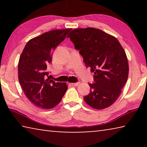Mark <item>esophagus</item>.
Wrapping results in <instances>:
<instances>
[{"label":"esophagus","instance_id":"obj_1","mask_svg":"<svg viewBox=\"0 0 147 147\" xmlns=\"http://www.w3.org/2000/svg\"><path fill=\"white\" fill-rule=\"evenodd\" d=\"M72 86H78L79 84H80V82H76V83H71V84Z\"/></svg>","mask_w":147,"mask_h":147}]
</instances>
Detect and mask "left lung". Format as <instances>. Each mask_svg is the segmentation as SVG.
Wrapping results in <instances>:
<instances>
[{
	"label": "left lung",
	"mask_w": 147,
	"mask_h": 147,
	"mask_svg": "<svg viewBox=\"0 0 147 147\" xmlns=\"http://www.w3.org/2000/svg\"><path fill=\"white\" fill-rule=\"evenodd\" d=\"M67 37L94 74L84 100L94 109L108 108L119 97L128 80L129 67L123 48L115 37L94 28L74 29Z\"/></svg>",
	"instance_id": "left-lung-1"
}]
</instances>
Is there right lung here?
Here are the masks:
<instances>
[{
  "instance_id": "1",
  "label": "right lung",
  "mask_w": 147,
  "mask_h": 147,
  "mask_svg": "<svg viewBox=\"0 0 147 147\" xmlns=\"http://www.w3.org/2000/svg\"><path fill=\"white\" fill-rule=\"evenodd\" d=\"M71 30L49 31L30 39L20 56L19 83L26 97L39 108L50 109L58 105L68 88L65 82L56 83L50 79L47 69L54 50Z\"/></svg>"
}]
</instances>
